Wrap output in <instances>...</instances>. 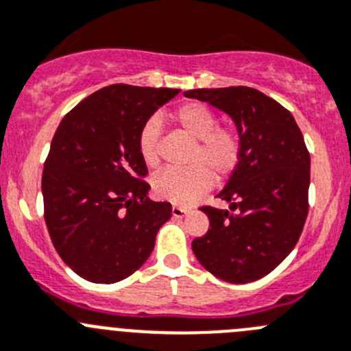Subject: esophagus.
Listing matches in <instances>:
<instances>
[{
    "label": "esophagus",
    "instance_id": "obj_1",
    "mask_svg": "<svg viewBox=\"0 0 351 351\" xmlns=\"http://www.w3.org/2000/svg\"><path fill=\"white\" fill-rule=\"evenodd\" d=\"M186 213H189V209H186V207H182V206H173L171 207V214L175 217H183Z\"/></svg>",
    "mask_w": 351,
    "mask_h": 351
}]
</instances>
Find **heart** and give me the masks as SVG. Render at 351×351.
<instances>
[{
	"label": "heart",
	"mask_w": 351,
	"mask_h": 351,
	"mask_svg": "<svg viewBox=\"0 0 351 351\" xmlns=\"http://www.w3.org/2000/svg\"><path fill=\"white\" fill-rule=\"evenodd\" d=\"M173 121L195 138L190 154L192 166L186 169H165L152 180V189L159 199L173 204L195 202L202 193L214 185V175L226 178L240 162V135L230 127H217V117L202 103H185L173 113ZM159 121L151 118L145 121L137 138L141 159L145 166L159 165Z\"/></svg>",
	"instance_id": "obj_1"
}]
</instances>
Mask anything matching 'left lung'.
I'll return each mask as SVG.
<instances>
[{"label": "left lung", "instance_id": "8db88e82", "mask_svg": "<svg viewBox=\"0 0 351 351\" xmlns=\"http://www.w3.org/2000/svg\"><path fill=\"white\" fill-rule=\"evenodd\" d=\"M237 125L240 162L217 197L230 210L200 207L209 230L192 241L197 261L219 280L243 285L269 274L293 250L308 213L311 154L297 121L252 87L186 90Z\"/></svg>", "mask_w": 351, "mask_h": 351}]
</instances>
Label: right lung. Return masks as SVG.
Instances as JSON below:
<instances>
[{
    "mask_svg": "<svg viewBox=\"0 0 351 351\" xmlns=\"http://www.w3.org/2000/svg\"><path fill=\"white\" fill-rule=\"evenodd\" d=\"M178 89L114 84L85 97L61 120L44 162V219L70 269L111 285L147 261L171 204L147 197L137 138Z\"/></svg>",
    "mask_w": 351,
    "mask_h": 351,
    "instance_id": "add662e5",
    "label": "right lung"
}]
</instances>
